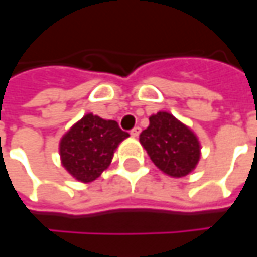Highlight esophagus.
Returning a JSON list of instances; mask_svg holds the SVG:
<instances>
[{"label":"esophagus","instance_id":"esophagus-1","mask_svg":"<svg viewBox=\"0 0 257 257\" xmlns=\"http://www.w3.org/2000/svg\"><path fill=\"white\" fill-rule=\"evenodd\" d=\"M140 132H142V128H140V127L137 125V127H134L133 130L130 132V134H132L133 137H139V134H140Z\"/></svg>","mask_w":257,"mask_h":257}]
</instances>
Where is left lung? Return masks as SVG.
<instances>
[{"label":"left lung","instance_id":"8db88e82","mask_svg":"<svg viewBox=\"0 0 257 257\" xmlns=\"http://www.w3.org/2000/svg\"><path fill=\"white\" fill-rule=\"evenodd\" d=\"M140 134V143L162 172L172 177L187 176L200 159V143L192 130L174 115L159 111Z\"/></svg>","mask_w":257,"mask_h":257}]
</instances>
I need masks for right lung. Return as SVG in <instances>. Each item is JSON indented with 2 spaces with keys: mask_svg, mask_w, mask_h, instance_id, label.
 <instances>
[{
  "mask_svg": "<svg viewBox=\"0 0 257 257\" xmlns=\"http://www.w3.org/2000/svg\"><path fill=\"white\" fill-rule=\"evenodd\" d=\"M127 137L117 121L85 114L60 142L61 163L77 180L93 182L110 166L114 150Z\"/></svg>",
  "mask_w": 257,
  "mask_h": 257,
  "instance_id": "obj_1",
  "label": "right lung"
}]
</instances>
